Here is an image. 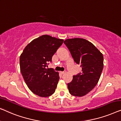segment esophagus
<instances>
[{"label":"esophagus","instance_id":"1","mask_svg":"<svg viewBox=\"0 0 121 121\" xmlns=\"http://www.w3.org/2000/svg\"><path fill=\"white\" fill-rule=\"evenodd\" d=\"M65 71H63V72H60V73L61 74H64V73H65Z\"/></svg>","mask_w":121,"mask_h":121}]
</instances>
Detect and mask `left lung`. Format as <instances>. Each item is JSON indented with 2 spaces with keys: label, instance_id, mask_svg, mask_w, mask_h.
Instances as JSON below:
<instances>
[{
  "label": "left lung",
  "instance_id": "1",
  "mask_svg": "<svg viewBox=\"0 0 121 121\" xmlns=\"http://www.w3.org/2000/svg\"><path fill=\"white\" fill-rule=\"evenodd\" d=\"M64 43L74 62L82 67V72L73 76L72 82L67 84L69 93L75 96H83L98 83L104 67L103 55L85 39H67Z\"/></svg>",
  "mask_w": 121,
  "mask_h": 121
}]
</instances>
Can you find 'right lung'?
Masks as SVG:
<instances>
[{"mask_svg": "<svg viewBox=\"0 0 121 121\" xmlns=\"http://www.w3.org/2000/svg\"><path fill=\"white\" fill-rule=\"evenodd\" d=\"M63 42L61 39L43 35L30 42L20 55L21 74L29 89L35 95L48 97L55 92L59 73L45 67Z\"/></svg>", "mask_w": 121, "mask_h": 121, "instance_id": "add662e5", "label": "right lung"}]
</instances>
